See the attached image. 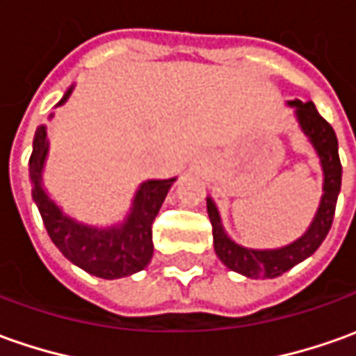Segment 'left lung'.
<instances>
[{"instance_id":"1","label":"left lung","mask_w":356,"mask_h":356,"mask_svg":"<svg viewBox=\"0 0 356 356\" xmlns=\"http://www.w3.org/2000/svg\"><path fill=\"white\" fill-rule=\"evenodd\" d=\"M289 107L294 108L300 128L310 140L312 147L316 149L320 158L321 171H323V195L308 229L298 239H294L292 243L282 245V248H245V245L236 243L226 234L216 202L212 200V197H207V210H209L212 236H214V251L229 270H236L248 279H275L292 269L294 265L308 259L327 236L333 214H335L337 197H339L343 168L339 161V144H337L335 130L318 113V108L312 101L302 103L298 99H294V101H289Z\"/></svg>"}]
</instances>
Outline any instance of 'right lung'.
I'll return each instance as SVG.
<instances>
[{
	"mask_svg": "<svg viewBox=\"0 0 356 356\" xmlns=\"http://www.w3.org/2000/svg\"><path fill=\"white\" fill-rule=\"evenodd\" d=\"M72 91L74 86L67 89L58 107L66 103ZM46 156H48V138H46V127L40 124L36 128L33 154L29 159L33 200L38 207L48 236L62 251V255L89 275L107 280L130 277L147 267L154 255L152 224L177 177L144 181L132 198V207L127 218L107 228H99L67 216L48 197V193L42 187Z\"/></svg>",
	"mask_w": 356,
	"mask_h": 356,
	"instance_id": "obj_1",
	"label": "right lung"
}]
</instances>
